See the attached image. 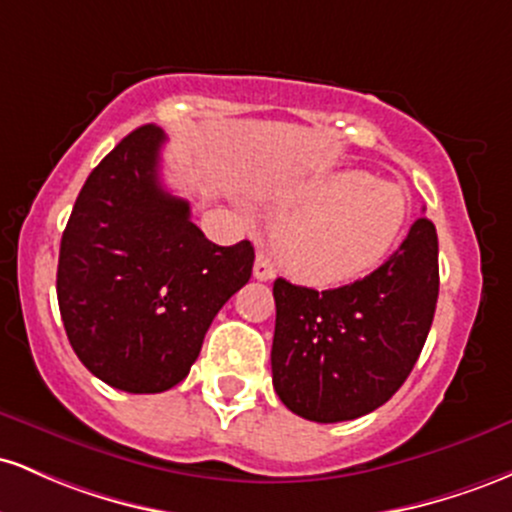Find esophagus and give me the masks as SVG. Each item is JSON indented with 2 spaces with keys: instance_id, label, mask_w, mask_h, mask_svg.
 Wrapping results in <instances>:
<instances>
[{
  "instance_id": "34e87169",
  "label": "esophagus",
  "mask_w": 512,
  "mask_h": 512,
  "mask_svg": "<svg viewBox=\"0 0 512 512\" xmlns=\"http://www.w3.org/2000/svg\"><path fill=\"white\" fill-rule=\"evenodd\" d=\"M254 278H256V280H273V278H275L273 261H271V258H268L266 251H258V254H256Z\"/></svg>"
}]
</instances>
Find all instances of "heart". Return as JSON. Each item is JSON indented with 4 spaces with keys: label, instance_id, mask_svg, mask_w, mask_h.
I'll list each match as a JSON object with an SVG mask.
<instances>
[{
    "label": "heart",
    "instance_id": "heart-1",
    "mask_svg": "<svg viewBox=\"0 0 512 512\" xmlns=\"http://www.w3.org/2000/svg\"><path fill=\"white\" fill-rule=\"evenodd\" d=\"M273 229L280 263L312 285H341L382 263L409 215V198L396 183L365 171H333L300 183L287 195Z\"/></svg>",
    "mask_w": 512,
    "mask_h": 512
}]
</instances>
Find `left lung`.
Segmentation results:
<instances>
[{"mask_svg": "<svg viewBox=\"0 0 512 512\" xmlns=\"http://www.w3.org/2000/svg\"><path fill=\"white\" fill-rule=\"evenodd\" d=\"M438 232L428 217L377 271L312 290L273 283V387L297 416L353 421L380 409L406 382L438 304Z\"/></svg>", "mask_w": 512, "mask_h": 512, "instance_id": "8db88e82", "label": "left lung"}]
</instances>
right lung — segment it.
<instances>
[{
	"label": "right lung",
	"mask_w": 512,
	"mask_h": 512,
	"mask_svg": "<svg viewBox=\"0 0 512 512\" xmlns=\"http://www.w3.org/2000/svg\"><path fill=\"white\" fill-rule=\"evenodd\" d=\"M166 135L142 125L86 179L60 241L57 304L91 375L157 394L191 372L212 319L249 283L254 246H217L164 191Z\"/></svg>",
	"instance_id": "add662e5"
}]
</instances>
